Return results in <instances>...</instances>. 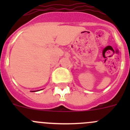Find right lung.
<instances>
[{
	"mask_svg": "<svg viewBox=\"0 0 130 130\" xmlns=\"http://www.w3.org/2000/svg\"><path fill=\"white\" fill-rule=\"evenodd\" d=\"M32 92H36V91H32Z\"/></svg>",
	"mask_w": 130,
	"mask_h": 130,
	"instance_id": "1",
	"label": "right lung"
}]
</instances>
